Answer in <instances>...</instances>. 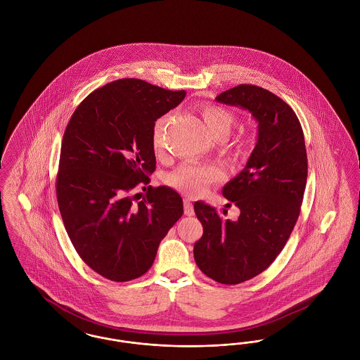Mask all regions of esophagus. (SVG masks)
I'll list each match as a JSON object with an SVG mask.
<instances>
[{
    "mask_svg": "<svg viewBox=\"0 0 360 360\" xmlns=\"http://www.w3.org/2000/svg\"><path fill=\"white\" fill-rule=\"evenodd\" d=\"M184 207H185V214L186 216H194V206L188 200L184 201Z\"/></svg>",
    "mask_w": 360,
    "mask_h": 360,
    "instance_id": "1",
    "label": "esophagus"
}]
</instances>
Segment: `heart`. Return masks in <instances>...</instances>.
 <instances>
[{"label":"heart","instance_id":"1","mask_svg":"<svg viewBox=\"0 0 360 360\" xmlns=\"http://www.w3.org/2000/svg\"><path fill=\"white\" fill-rule=\"evenodd\" d=\"M201 115L209 132L216 137H225L232 129L235 124V116L229 110L217 105H204L201 106ZM166 125V119H159L155 122L153 132V146L156 153L163 148V131ZM250 140L247 137H235L229 141L228 148L236 156H244L248 151ZM220 178L219 169L213 166L201 165H184L167 175V182L172 188H178L184 193L197 194L202 191L207 185L216 182Z\"/></svg>","mask_w":360,"mask_h":360}]
</instances>
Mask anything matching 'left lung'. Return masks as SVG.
I'll list each match as a JSON object with an SVG mask.
<instances>
[{
	"instance_id": "left-lung-1",
	"label": "left lung",
	"mask_w": 360,
	"mask_h": 360,
	"mask_svg": "<svg viewBox=\"0 0 360 360\" xmlns=\"http://www.w3.org/2000/svg\"><path fill=\"white\" fill-rule=\"evenodd\" d=\"M216 101L248 110L257 122V141L245 167L223 188L240 209L236 221L223 220L201 201L194 204L204 226L194 259L213 281L238 285L263 273L283 250L300 216L308 156L297 115L274 93L239 85Z\"/></svg>"
}]
</instances>
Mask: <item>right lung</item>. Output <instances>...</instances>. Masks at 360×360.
Listing matches in <instances>:
<instances>
[{"label": "right lung", "mask_w": 360, "mask_h": 360, "mask_svg": "<svg viewBox=\"0 0 360 360\" xmlns=\"http://www.w3.org/2000/svg\"><path fill=\"white\" fill-rule=\"evenodd\" d=\"M146 81L124 78L90 93L65 131L56 197L70 240L86 264L115 282L146 274L182 213L167 186L143 188L155 172V121L184 101Z\"/></svg>", "instance_id": "obj_1"}]
</instances>
